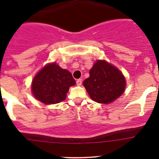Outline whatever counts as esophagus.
<instances>
[{
	"label": "esophagus",
	"instance_id": "34e87169",
	"mask_svg": "<svg viewBox=\"0 0 159 159\" xmlns=\"http://www.w3.org/2000/svg\"><path fill=\"white\" fill-rule=\"evenodd\" d=\"M76 84L78 86H81V84H82V80L81 79V78H79V79H78L76 81Z\"/></svg>",
	"mask_w": 159,
	"mask_h": 159
}]
</instances>
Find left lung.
<instances>
[{
    "label": "left lung",
    "instance_id": "8db88e82",
    "mask_svg": "<svg viewBox=\"0 0 159 159\" xmlns=\"http://www.w3.org/2000/svg\"><path fill=\"white\" fill-rule=\"evenodd\" d=\"M83 81L90 97L98 103L108 104L122 94L125 79L118 68L105 61H97Z\"/></svg>",
    "mask_w": 159,
    "mask_h": 159
}]
</instances>
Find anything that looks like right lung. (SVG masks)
Returning a JSON list of instances; mask_svg holds the SVG:
<instances>
[{"label": "right lung", "mask_w": 159, "mask_h": 159, "mask_svg": "<svg viewBox=\"0 0 159 159\" xmlns=\"http://www.w3.org/2000/svg\"><path fill=\"white\" fill-rule=\"evenodd\" d=\"M75 84V79L68 70L53 63L37 74L32 81V92L46 105L57 104L65 100L68 89Z\"/></svg>", "instance_id": "1"}]
</instances>
